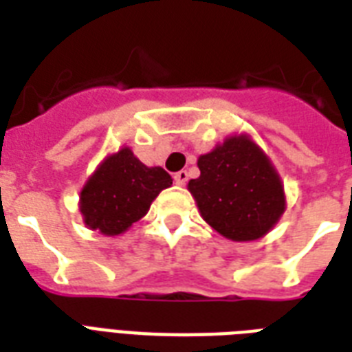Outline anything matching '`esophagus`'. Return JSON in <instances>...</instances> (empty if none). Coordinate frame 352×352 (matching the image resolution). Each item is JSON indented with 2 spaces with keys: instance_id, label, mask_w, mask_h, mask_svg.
<instances>
[{
  "instance_id": "obj_1",
  "label": "esophagus",
  "mask_w": 352,
  "mask_h": 352,
  "mask_svg": "<svg viewBox=\"0 0 352 352\" xmlns=\"http://www.w3.org/2000/svg\"><path fill=\"white\" fill-rule=\"evenodd\" d=\"M173 179H175V182L179 184V186H184V184L188 182V171L186 170L177 171L175 175H173Z\"/></svg>"
}]
</instances>
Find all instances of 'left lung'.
I'll return each instance as SVG.
<instances>
[{"label":"left lung","instance_id":"left-lung-1","mask_svg":"<svg viewBox=\"0 0 352 352\" xmlns=\"http://www.w3.org/2000/svg\"><path fill=\"white\" fill-rule=\"evenodd\" d=\"M201 175L188 182L203 219L223 237L256 241L285 212L278 171L248 135H234L197 160Z\"/></svg>","mask_w":352,"mask_h":352}]
</instances>
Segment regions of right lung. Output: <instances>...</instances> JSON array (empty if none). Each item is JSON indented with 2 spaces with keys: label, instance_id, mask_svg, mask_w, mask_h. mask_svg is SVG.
Returning <instances> with one entry per match:
<instances>
[{
  "label": "right lung",
  "instance_id": "add662e5",
  "mask_svg": "<svg viewBox=\"0 0 352 352\" xmlns=\"http://www.w3.org/2000/svg\"><path fill=\"white\" fill-rule=\"evenodd\" d=\"M173 179L159 166L148 168L129 148L104 159L80 192V212L91 230L118 235L148 214Z\"/></svg>",
  "mask_w": 352,
  "mask_h": 352
}]
</instances>
